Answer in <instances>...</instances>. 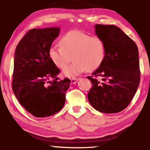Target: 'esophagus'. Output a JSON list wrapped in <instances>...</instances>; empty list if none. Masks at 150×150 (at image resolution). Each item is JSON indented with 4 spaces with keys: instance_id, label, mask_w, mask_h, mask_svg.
I'll return each instance as SVG.
<instances>
[{
    "instance_id": "esophagus-1",
    "label": "esophagus",
    "mask_w": 150,
    "mask_h": 150,
    "mask_svg": "<svg viewBox=\"0 0 150 150\" xmlns=\"http://www.w3.org/2000/svg\"><path fill=\"white\" fill-rule=\"evenodd\" d=\"M79 80H80V78H73V79H71V83L73 84V85H74V84L76 83V82Z\"/></svg>"
}]
</instances>
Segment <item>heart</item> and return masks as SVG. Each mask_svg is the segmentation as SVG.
I'll use <instances>...</instances> for the list:
<instances>
[{"label":"heart","instance_id":"heart-1","mask_svg":"<svg viewBox=\"0 0 150 150\" xmlns=\"http://www.w3.org/2000/svg\"><path fill=\"white\" fill-rule=\"evenodd\" d=\"M60 46L50 49L49 57L60 69H64L72 59L75 61L63 70V75L68 77L74 78L85 70L97 69L106 55V46L101 38L78 30L65 34L60 40Z\"/></svg>","mask_w":150,"mask_h":150}]
</instances>
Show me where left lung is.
I'll list each match as a JSON object with an SVG mask.
<instances>
[{"instance_id":"left-lung-1","label":"left lung","mask_w":150,"mask_h":150,"mask_svg":"<svg viewBox=\"0 0 150 150\" xmlns=\"http://www.w3.org/2000/svg\"><path fill=\"white\" fill-rule=\"evenodd\" d=\"M95 32L105 43L106 55L92 76L87 77L92 84L87 98L99 112H120L130 104L140 84L138 49L116 26L96 25ZM97 76L102 77L103 82Z\"/></svg>"}]
</instances>
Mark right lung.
<instances>
[{
    "label": "right lung",
    "mask_w": 150,
    "mask_h": 150,
    "mask_svg": "<svg viewBox=\"0 0 150 150\" xmlns=\"http://www.w3.org/2000/svg\"><path fill=\"white\" fill-rule=\"evenodd\" d=\"M59 32V27L32 29L22 37L15 49L13 92L20 104L35 117L54 115L65 102L70 80H59L60 70L49 53Z\"/></svg>",
    "instance_id": "add662e5"
}]
</instances>
